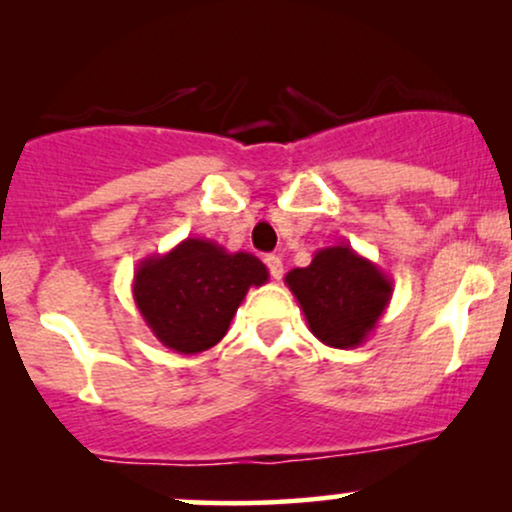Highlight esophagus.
<instances>
[{
    "label": "esophagus",
    "instance_id": "34e87169",
    "mask_svg": "<svg viewBox=\"0 0 512 512\" xmlns=\"http://www.w3.org/2000/svg\"><path fill=\"white\" fill-rule=\"evenodd\" d=\"M264 262H267L269 274H272L274 279H281V274H284V262H281V257L279 255H267V257H264Z\"/></svg>",
    "mask_w": 512,
    "mask_h": 512
}]
</instances>
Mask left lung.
Returning a JSON list of instances; mask_svg holds the SVG:
<instances>
[{"mask_svg": "<svg viewBox=\"0 0 512 512\" xmlns=\"http://www.w3.org/2000/svg\"><path fill=\"white\" fill-rule=\"evenodd\" d=\"M310 332L332 349H356L373 334L392 298V279L351 245L320 248L308 267L286 274Z\"/></svg>", "mask_w": 512, "mask_h": 512, "instance_id": "obj_1", "label": "left lung"}]
</instances>
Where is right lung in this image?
<instances>
[{
    "label": "right lung",
    "instance_id": "obj_1",
    "mask_svg": "<svg viewBox=\"0 0 512 512\" xmlns=\"http://www.w3.org/2000/svg\"><path fill=\"white\" fill-rule=\"evenodd\" d=\"M269 281L250 252H228L207 238H185L134 269L132 298L166 349L195 356L219 344L252 286Z\"/></svg>",
    "mask_w": 512,
    "mask_h": 512
}]
</instances>
